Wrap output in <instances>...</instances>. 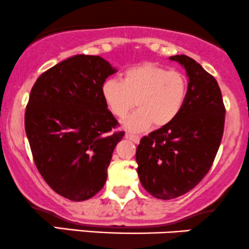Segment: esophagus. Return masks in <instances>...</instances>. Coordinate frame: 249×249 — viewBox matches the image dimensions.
<instances>
[{
  "label": "esophagus",
  "mask_w": 249,
  "mask_h": 249,
  "mask_svg": "<svg viewBox=\"0 0 249 249\" xmlns=\"http://www.w3.org/2000/svg\"><path fill=\"white\" fill-rule=\"evenodd\" d=\"M125 138L128 140H131V142H133L134 143H138L140 140L139 136H136V134H132V133H125Z\"/></svg>",
  "instance_id": "esophagus-1"
}]
</instances>
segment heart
I'll return each mask as SVG.
<instances>
[{"instance_id":"1","label":"heart","mask_w":249,"mask_h":249,"mask_svg":"<svg viewBox=\"0 0 249 249\" xmlns=\"http://www.w3.org/2000/svg\"><path fill=\"white\" fill-rule=\"evenodd\" d=\"M101 94L117 118L126 116L136 101L139 109L123 122V126L139 132L153 123L157 127L166 126L178 117L187 97V79L178 71L143 64L125 71L122 81H104Z\"/></svg>"}]
</instances>
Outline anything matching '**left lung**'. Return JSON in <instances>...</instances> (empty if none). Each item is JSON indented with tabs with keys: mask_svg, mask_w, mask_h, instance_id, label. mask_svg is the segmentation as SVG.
Returning a JSON list of instances; mask_svg holds the SVG:
<instances>
[{
	"mask_svg": "<svg viewBox=\"0 0 249 249\" xmlns=\"http://www.w3.org/2000/svg\"><path fill=\"white\" fill-rule=\"evenodd\" d=\"M169 59L183 66L189 77L183 107L172 123L143 137L136 153L142 187L160 199L182 196L202 181L217 155L225 123L214 77L189 56Z\"/></svg>",
	"mask_w": 249,
	"mask_h": 249,
	"instance_id": "1",
	"label": "left lung"
}]
</instances>
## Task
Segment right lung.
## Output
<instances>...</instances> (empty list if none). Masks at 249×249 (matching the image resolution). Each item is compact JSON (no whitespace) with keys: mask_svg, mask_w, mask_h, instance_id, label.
Returning a JSON list of instances; mask_svg holds the SVG:
<instances>
[{"mask_svg":"<svg viewBox=\"0 0 249 249\" xmlns=\"http://www.w3.org/2000/svg\"><path fill=\"white\" fill-rule=\"evenodd\" d=\"M117 71L98 55L77 54L41 74L30 92L25 132L36 166L65 198L81 202L103 188L124 137L101 87Z\"/></svg>","mask_w":249,"mask_h":249,"instance_id":"obj_1","label":"right lung"}]
</instances>
